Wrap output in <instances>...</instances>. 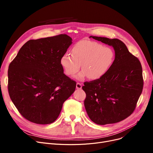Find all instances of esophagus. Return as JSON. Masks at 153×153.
<instances>
[{
    "label": "esophagus",
    "mask_w": 153,
    "mask_h": 153,
    "mask_svg": "<svg viewBox=\"0 0 153 153\" xmlns=\"http://www.w3.org/2000/svg\"><path fill=\"white\" fill-rule=\"evenodd\" d=\"M76 88H77V89H82V84L79 83V82H77L76 84Z\"/></svg>",
    "instance_id": "esophagus-1"
}]
</instances>
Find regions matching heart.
I'll use <instances>...</instances> for the list:
<instances>
[{
    "mask_svg": "<svg viewBox=\"0 0 153 153\" xmlns=\"http://www.w3.org/2000/svg\"><path fill=\"white\" fill-rule=\"evenodd\" d=\"M114 51L95 42H82L77 43L72 49V55L64 54L61 64L68 76H73L79 71V79L85 77L95 80L106 73L114 59Z\"/></svg>",
    "mask_w": 153,
    "mask_h": 153,
    "instance_id": "1",
    "label": "heart"
}]
</instances>
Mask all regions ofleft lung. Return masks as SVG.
I'll use <instances>...</instances> for the list:
<instances>
[{
    "label": "left lung",
    "mask_w": 153,
    "mask_h": 153,
    "mask_svg": "<svg viewBox=\"0 0 153 153\" xmlns=\"http://www.w3.org/2000/svg\"><path fill=\"white\" fill-rule=\"evenodd\" d=\"M115 53L114 62L100 78L85 82L84 106L88 116L98 125L115 123L134 111L143 88L141 64L121 40L91 36Z\"/></svg>",
    "instance_id": "1"
}]
</instances>
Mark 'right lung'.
<instances>
[{
    "label": "right lung",
    "mask_w": 153,
    "mask_h": 153,
    "mask_svg": "<svg viewBox=\"0 0 153 153\" xmlns=\"http://www.w3.org/2000/svg\"><path fill=\"white\" fill-rule=\"evenodd\" d=\"M72 43L66 34L30 39L20 48L8 71V91L19 113L28 121L54 122L76 82L64 74L61 59Z\"/></svg>",
    "instance_id": "right-lung-1"
}]
</instances>
